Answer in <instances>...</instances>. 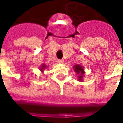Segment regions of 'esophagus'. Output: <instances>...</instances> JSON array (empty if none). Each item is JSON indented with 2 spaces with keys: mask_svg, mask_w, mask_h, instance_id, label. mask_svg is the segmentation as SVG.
<instances>
[{
  "mask_svg": "<svg viewBox=\"0 0 123 123\" xmlns=\"http://www.w3.org/2000/svg\"><path fill=\"white\" fill-rule=\"evenodd\" d=\"M58 62H59V64H62L63 62H64V61L62 60V59H60L58 61Z\"/></svg>",
  "mask_w": 123,
  "mask_h": 123,
  "instance_id": "obj_1",
  "label": "esophagus"
}]
</instances>
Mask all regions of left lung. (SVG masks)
<instances>
[{
    "label": "left lung",
    "mask_w": 123,
    "mask_h": 123,
    "mask_svg": "<svg viewBox=\"0 0 123 123\" xmlns=\"http://www.w3.org/2000/svg\"><path fill=\"white\" fill-rule=\"evenodd\" d=\"M73 68L74 72H76V75H78V81L79 82H83V78L85 76V71L84 69V67L81 66L80 64H75L73 66Z\"/></svg>",
    "instance_id": "1"
}]
</instances>
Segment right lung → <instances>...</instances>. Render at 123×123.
I'll return each mask as SVG.
<instances>
[{"label": "right lung", "instance_id": "right-lung-1", "mask_svg": "<svg viewBox=\"0 0 123 123\" xmlns=\"http://www.w3.org/2000/svg\"><path fill=\"white\" fill-rule=\"evenodd\" d=\"M39 68H39V70H41V72H44V70L48 68V66H47V65L45 64H41V66Z\"/></svg>", "mask_w": 123, "mask_h": 123}]
</instances>
